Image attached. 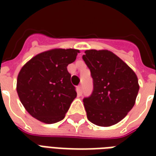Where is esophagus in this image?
<instances>
[{
  "mask_svg": "<svg viewBox=\"0 0 156 156\" xmlns=\"http://www.w3.org/2000/svg\"><path fill=\"white\" fill-rule=\"evenodd\" d=\"M78 92L79 94H82V85H78Z\"/></svg>",
  "mask_w": 156,
  "mask_h": 156,
  "instance_id": "1",
  "label": "esophagus"
}]
</instances>
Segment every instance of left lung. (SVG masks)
<instances>
[{"mask_svg":"<svg viewBox=\"0 0 156 156\" xmlns=\"http://www.w3.org/2000/svg\"><path fill=\"white\" fill-rule=\"evenodd\" d=\"M83 59L94 83L92 94L83 100L88 119L102 127L117 124L135 104L140 89L137 76L108 50H86Z\"/></svg>","mask_w":156,"mask_h":156,"instance_id":"left-lung-1","label":"left lung"}]
</instances>
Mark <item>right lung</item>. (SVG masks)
<instances>
[{"label": "right lung", "instance_id": "obj_1", "mask_svg": "<svg viewBox=\"0 0 156 156\" xmlns=\"http://www.w3.org/2000/svg\"><path fill=\"white\" fill-rule=\"evenodd\" d=\"M77 49L55 48L29 60L17 76L16 91L26 110L45 124L62 120L77 97L67 67L76 60Z\"/></svg>", "mask_w": 156, "mask_h": 156}]
</instances>
